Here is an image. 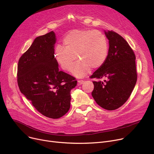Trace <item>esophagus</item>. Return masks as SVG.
I'll return each mask as SVG.
<instances>
[{"label":"esophagus","instance_id":"esophagus-1","mask_svg":"<svg viewBox=\"0 0 154 154\" xmlns=\"http://www.w3.org/2000/svg\"><path fill=\"white\" fill-rule=\"evenodd\" d=\"M84 82V80H78V81H77V85H80L83 84Z\"/></svg>","mask_w":154,"mask_h":154}]
</instances>
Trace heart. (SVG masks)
Listing matches in <instances>:
<instances>
[{
	"label": "heart",
	"instance_id": "1",
	"mask_svg": "<svg viewBox=\"0 0 154 154\" xmlns=\"http://www.w3.org/2000/svg\"><path fill=\"white\" fill-rule=\"evenodd\" d=\"M63 47L57 45L55 58L62 69L70 71L75 62L72 74L82 77L90 69H97L106 62L109 51L106 37L100 31L72 30L62 40Z\"/></svg>",
	"mask_w": 154,
	"mask_h": 154
}]
</instances>
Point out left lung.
Segmentation results:
<instances>
[{"label": "left lung", "instance_id": "8db88e82", "mask_svg": "<svg viewBox=\"0 0 154 154\" xmlns=\"http://www.w3.org/2000/svg\"><path fill=\"white\" fill-rule=\"evenodd\" d=\"M104 32L109 40L108 55L104 63L91 76L96 79L93 82L92 95L99 106L114 110L128 100L135 85V55L122 36L114 31Z\"/></svg>", "mask_w": 154, "mask_h": 154}]
</instances>
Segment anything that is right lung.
<instances>
[{
	"instance_id": "obj_1",
	"label": "right lung",
	"mask_w": 154,
	"mask_h": 154,
	"mask_svg": "<svg viewBox=\"0 0 154 154\" xmlns=\"http://www.w3.org/2000/svg\"><path fill=\"white\" fill-rule=\"evenodd\" d=\"M57 38L53 31L36 37L18 62L17 83L22 94L42 115L59 119L70 107L74 77L59 71L54 56Z\"/></svg>"
}]
</instances>
